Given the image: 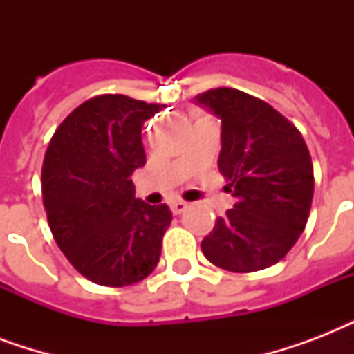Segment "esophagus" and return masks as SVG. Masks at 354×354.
I'll return each mask as SVG.
<instances>
[{
  "mask_svg": "<svg viewBox=\"0 0 354 354\" xmlns=\"http://www.w3.org/2000/svg\"><path fill=\"white\" fill-rule=\"evenodd\" d=\"M187 207H189V204L187 202H183V200H176V202H172L171 204V209L174 215H182L183 211L187 209Z\"/></svg>",
  "mask_w": 354,
  "mask_h": 354,
  "instance_id": "34e87169",
  "label": "esophagus"
}]
</instances>
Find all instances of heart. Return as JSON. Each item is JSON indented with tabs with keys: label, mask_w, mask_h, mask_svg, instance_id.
<instances>
[{
	"label": "heart",
	"mask_w": 354,
	"mask_h": 354,
	"mask_svg": "<svg viewBox=\"0 0 354 354\" xmlns=\"http://www.w3.org/2000/svg\"><path fill=\"white\" fill-rule=\"evenodd\" d=\"M194 115H196V118H200V115H202V113H200V112H194Z\"/></svg>",
	"instance_id": "obj_1"
}]
</instances>
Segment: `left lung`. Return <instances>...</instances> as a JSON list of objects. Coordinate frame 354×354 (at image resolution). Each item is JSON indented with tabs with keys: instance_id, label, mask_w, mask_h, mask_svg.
<instances>
[{
	"instance_id": "obj_1",
	"label": "left lung",
	"mask_w": 354,
	"mask_h": 354,
	"mask_svg": "<svg viewBox=\"0 0 354 354\" xmlns=\"http://www.w3.org/2000/svg\"><path fill=\"white\" fill-rule=\"evenodd\" d=\"M222 119L218 171L235 198L202 241L205 259L248 274L279 263L307 226L314 194L310 152L294 122L233 88L196 95Z\"/></svg>"
}]
</instances>
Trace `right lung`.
Returning a JSON list of instances; mask_svg holds the SVG:
<instances>
[{
    "instance_id": "right-lung-1",
    "label": "right lung",
    "mask_w": 354,
    "mask_h": 354,
    "mask_svg": "<svg viewBox=\"0 0 354 354\" xmlns=\"http://www.w3.org/2000/svg\"><path fill=\"white\" fill-rule=\"evenodd\" d=\"M161 108L127 95L91 97L60 122L46 150L41 198L51 233L97 285H133L160 261L172 213L136 198L130 178L147 161L141 127Z\"/></svg>"
}]
</instances>
